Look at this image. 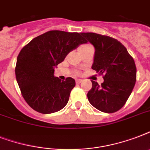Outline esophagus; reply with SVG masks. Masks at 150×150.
Listing matches in <instances>:
<instances>
[{"label":"esophagus","instance_id":"34e87169","mask_svg":"<svg viewBox=\"0 0 150 150\" xmlns=\"http://www.w3.org/2000/svg\"><path fill=\"white\" fill-rule=\"evenodd\" d=\"M75 82H76V83H77V84H79V83H81V82H82V79H76V81H75Z\"/></svg>","mask_w":150,"mask_h":150}]
</instances>
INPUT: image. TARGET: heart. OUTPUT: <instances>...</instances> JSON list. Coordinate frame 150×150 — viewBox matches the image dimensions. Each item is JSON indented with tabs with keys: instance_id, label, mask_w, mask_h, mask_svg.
Listing matches in <instances>:
<instances>
[{
	"instance_id": "heart-1",
	"label": "heart",
	"mask_w": 150,
	"mask_h": 150,
	"mask_svg": "<svg viewBox=\"0 0 150 150\" xmlns=\"http://www.w3.org/2000/svg\"><path fill=\"white\" fill-rule=\"evenodd\" d=\"M88 47H91V46L89 45V44H85V45L81 46V47H79V50H82V49H85V48Z\"/></svg>"
}]
</instances>
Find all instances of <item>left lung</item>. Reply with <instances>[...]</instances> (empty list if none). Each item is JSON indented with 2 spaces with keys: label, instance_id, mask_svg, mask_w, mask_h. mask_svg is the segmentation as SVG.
Segmentation results:
<instances>
[{
  "label": "left lung",
  "instance_id": "8db88e82",
  "mask_svg": "<svg viewBox=\"0 0 150 150\" xmlns=\"http://www.w3.org/2000/svg\"><path fill=\"white\" fill-rule=\"evenodd\" d=\"M95 47L92 68L103 74V82L92 81L87 97L95 108L104 113H114L125 104L136 81V67L125 47L116 39L94 33H82Z\"/></svg>",
  "mask_w": 150,
  "mask_h": 150
}]
</instances>
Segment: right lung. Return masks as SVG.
Here are the masks:
<instances>
[{
	"instance_id": "1",
	"label": "right lung",
	"mask_w": 150,
	"mask_h": 150,
	"mask_svg": "<svg viewBox=\"0 0 150 150\" xmlns=\"http://www.w3.org/2000/svg\"><path fill=\"white\" fill-rule=\"evenodd\" d=\"M81 34L52 30L32 40L17 57L15 76L23 98L36 111L51 114L68 103L75 81L55 77L54 68L69 52L86 43Z\"/></svg>"
}]
</instances>
